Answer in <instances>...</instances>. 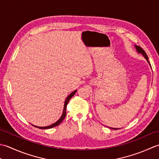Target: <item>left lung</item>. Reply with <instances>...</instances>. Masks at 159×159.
Instances as JSON below:
<instances>
[{
    "label": "left lung",
    "instance_id": "obj_1",
    "mask_svg": "<svg viewBox=\"0 0 159 159\" xmlns=\"http://www.w3.org/2000/svg\"><path fill=\"white\" fill-rule=\"evenodd\" d=\"M135 47H136V48H137V50L138 52L142 53V55H143V56H144V57L145 58V59L147 60V61L149 62V61H148V56H147L146 53L145 52V51L143 49V48H142L140 47H139V46H135ZM111 128L114 129H118L117 128Z\"/></svg>",
    "mask_w": 159,
    "mask_h": 159
}]
</instances>
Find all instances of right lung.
I'll list each match as a JSON object with an SVG mask.
<instances>
[{
	"label": "right lung",
	"mask_w": 159,
	"mask_h": 159,
	"mask_svg": "<svg viewBox=\"0 0 159 159\" xmlns=\"http://www.w3.org/2000/svg\"><path fill=\"white\" fill-rule=\"evenodd\" d=\"M77 90H75V91H73L72 93H70V95L67 97V98L66 99V101L65 102H64V111H63V113H62V115H61V116L60 117V119L58 120L57 122L55 123V124L51 125H48V126H47V127H38V126H35V127H36L38 128H40V129H48V128H53V127H56V126L59 125L60 123L62 121L64 120V119L65 118L66 116V106H67V104L68 103H69V100L72 98V97L75 95V93H76Z\"/></svg>",
	"instance_id": "right-lung-1"
}]
</instances>
